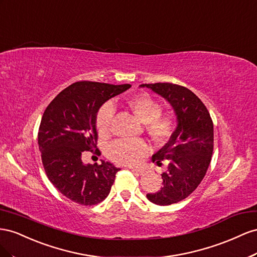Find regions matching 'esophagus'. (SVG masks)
Segmentation results:
<instances>
[{
	"instance_id": "esophagus-1",
	"label": "esophagus",
	"mask_w": 257,
	"mask_h": 257,
	"mask_svg": "<svg viewBox=\"0 0 257 257\" xmlns=\"http://www.w3.org/2000/svg\"><path fill=\"white\" fill-rule=\"evenodd\" d=\"M131 171L139 173V174H144V172H145V170L142 169V168H131Z\"/></svg>"
}]
</instances>
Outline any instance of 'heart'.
<instances>
[{"label": "heart", "mask_w": 257, "mask_h": 257, "mask_svg": "<svg viewBox=\"0 0 257 257\" xmlns=\"http://www.w3.org/2000/svg\"><path fill=\"white\" fill-rule=\"evenodd\" d=\"M128 107L141 121L145 122L146 133L157 144H164L172 137L177 129V116L171 113L161 114V104L148 93H140L127 100ZM115 108L105 102L96 114V128L101 137H106L111 131V122ZM149 153V144L143 139L116 140L109 143L106 155L117 165H136Z\"/></svg>", "instance_id": "heart-1"}]
</instances>
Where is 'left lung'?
<instances>
[{
	"label": "left lung",
	"mask_w": 257,
	"mask_h": 257,
	"mask_svg": "<svg viewBox=\"0 0 257 257\" xmlns=\"http://www.w3.org/2000/svg\"><path fill=\"white\" fill-rule=\"evenodd\" d=\"M141 86L169 101L178 116L170 140L152 157L158 166L163 160L168 163V170L161 174L164 186L146 195L153 203L169 206L187 198L206 175L213 153V121L202 101L186 87L171 83Z\"/></svg>",
	"instance_id": "obj_1"
}]
</instances>
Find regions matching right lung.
Returning <instances> with one entry per match:
<instances>
[{
	"mask_svg": "<svg viewBox=\"0 0 257 257\" xmlns=\"http://www.w3.org/2000/svg\"><path fill=\"white\" fill-rule=\"evenodd\" d=\"M131 87L76 82L55 97L43 114L38 141L48 180L59 192L82 206L103 201L120 169L111 163L84 165L83 152L101 155L97 148L96 114L105 101Z\"/></svg>",
	"mask_w": 257,
	"mask_h": 257,
	"instance_id": "1",
	"label": "right lung"
}]
</instances>
